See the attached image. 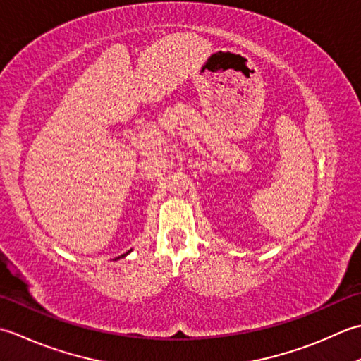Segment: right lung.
<instances>
[{"mask_svg": "<svg viewBox=\"0 0 361 361\" xmlns=\"http://www.w3.org/2000/svg\"><path fill=\"white\" fill-rule=\"evenodd\" d=\"M130 251H132V249H130ZM130 251H129V252H130ZM129 252H126V254H123V255H121V257H126V255H128V254H129ZM118 259H120V257H118Z\"/></svg>", "mask_w": 361, "mask_h": 361, "instance_id": "obj_1", "label": "right lung"}]
</instances>
